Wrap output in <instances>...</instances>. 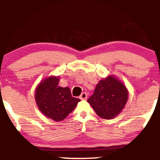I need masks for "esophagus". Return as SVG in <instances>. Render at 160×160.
I'll return each mask as SVG.
<instances>
[{
  "label": "esophagus",
  "mask_w": 160,
  "mask_h": 160,
  "mask_svg": "<svg viewBox=\"0 0 160 160\" xmlns=\"http://www.w3.org/2000/svg\"><path fill=\"white\" fill-rule=\"evenodd\" d=\"M80 98L81 99V100H86V99L87 98V94H86V92H82V94L80 95Z\"/></svg>",
  "instance_id": "1"
}]
</instances>
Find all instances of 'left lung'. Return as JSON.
<instances>
[{
    "label": "left lung",
    "mask_w": 160,
    "mask_h": 160,
    "mask_svg": "<svg viewBox=\"0 0 160 160\" xmlns=\"http://www.w3.org/2000/svg\"><path fill=\"white\" fill-rule=\"evenodd\" d=\"M128 100L126 86L114 76L101 80L87 102L98 117L111 120L122 111Z\"/></svg>",
    "instance_id": "1"
}]
</instances>
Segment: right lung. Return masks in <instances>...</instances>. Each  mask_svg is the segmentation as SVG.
<instances>
[{"label": "right lung", "instance_id": "right-lung-1", "mask_svg": "<svg viewBox=\"0 0 160 160\" xmlns=\"http://www.w3.org/2000/svg\"><path fill=\"white\" fill-rule=\"evenodd\" d=\"M58 77L44 79L37 86L34 96L40 111L56 122L65 119L80 101L71 96L69 87L58 86Z\"/></svg>", "mask_w": 160, "mask_h": 160}]
</instances>
